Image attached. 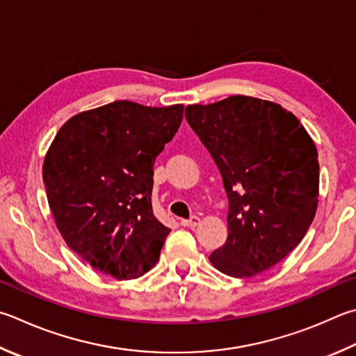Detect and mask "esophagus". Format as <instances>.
I'll return each instance as SVG.
<instances>
[{
	"mask_svg": "<svg viewBox=\"0 0 356 356\" xmlns=\"http://www.w3.org/2000/svg\"><path fill=\"white\" fill-rule=\"evenodd\" d=\"M200 222V219L197 216H191L190 219H182L180 224L184 225V227H196V225Z\"/></svg>",
	"mask_w": 356,
	"mask_h": 356,
	"instance_id": "1",
	"label": "esophagus"
}]
</instances>
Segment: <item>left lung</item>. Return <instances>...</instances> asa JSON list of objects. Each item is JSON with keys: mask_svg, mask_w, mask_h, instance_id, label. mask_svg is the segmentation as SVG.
I'll return each instance as SVG.
<instances>
[{"mask_svg": "<svg viewBox=\"0 0 356 356\" xmlns=\"http://www.w3.org/2000/svg\"><path fill=\"white\" fill-rule=\"evenodd\" d=\"M185 118L209 149L229 197V235L213 266L250 279L283 260L312 225L318 149L299 120L270 101L235 95L188 106Z\"/></svg>", "mask_w": 356, "mask_h": 356, "instance_id": "obj_1", "label": "left lung"}]
</instances>
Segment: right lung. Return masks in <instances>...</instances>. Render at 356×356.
Segmentation results:
<instances>
[{
  "mask_svg": "<svg viewBox=\"0 0 356 356\" xmlns=\"http://www.w3.org/2000/svg\"><path fill=\"white\" fill-rule=\"evenodd\" d=\"M184 118V106L115 101L77 113L43 161L49 209L63 240L116 280L146 274L170 229L154 216V161Z\"/></svg>",
  "mask_w": 356,
  "mask_h": 356,
  "instance_id": "1",
  "label": "right lung"
}]
</instances>
